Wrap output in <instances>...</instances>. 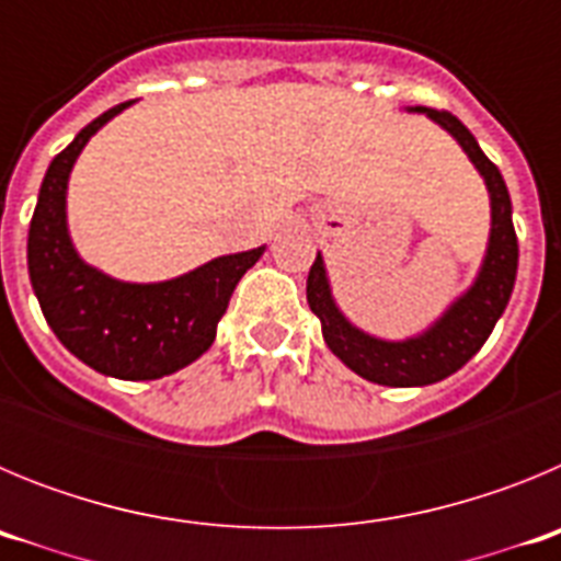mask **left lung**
Listing matches in <instances>:
<instances>
[{
	"label": "left lung",
	"mask_w": 561,
	"mask_h": 561,
	"mask_svg": "<svg viewBox=\"0 0 561 561\" xmlns=\"http://www.w3.org/2000/svg\"><path fill=\"white\" fill-rule=\"evenodd\" d=\"M413 112H424L430 121L453 134L460 148L469 153V160L474 162V168L485 180V187H489V196H492V236H489L485 261L472 289L466 291L458 304L449 306L447 314L440 317L427 334L404 342H385L354 329L340 314V309L331 300L329 277H325L320 255L314 257L309 280H306V297H309L311 311L323 323L325 345L362 379L388 385V388H421V385L447 379L449 374L463 368L466 362L483 348L494 323L508 306L519 257L517 232H514L512 221V199H508V187H505L497 165L480 151L472 131L453 112L427 106H415Z\"/></svg>",
	"instance_id": "left-lung-1"
}]
</instances>
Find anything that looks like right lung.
<instances>
[{
	"label": "right lung",
	"mask_w": 561,
	"mask_h": 561,
	"mask_svg": "<svg viewBox=\"0 0 561 561\" xmlns=\"http://www.w3.org/2000/svg\"><path fill=\"white\" fill-rule=\"evenodd\" d=\"M128 103L95 117L49 162L30 221L27 270L64 348L98 374L137 381L173 374L210 348L232 289L264 247L216 257L165 284H123L83 264L67 232L69 171L89 137Z\"/></svg>",
	"instance_id": "right-lung-1"
}]
</instances>
